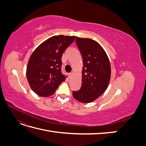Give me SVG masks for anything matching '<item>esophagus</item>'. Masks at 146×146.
<instances>
[{
  "instance_id": "1",
  "label": "esophagus",
  "mask_w": 146,
  "mask_h": 146,
  "mask_svg": "<svg viewBox=\"0 0 146 146\" xmlns=\"http://www.w3.org/2000/svg\"><path fill=\"white\" fill-rule=\"evenodd\" d=\"M72 75H73V72H70V73H69V77H71L72 76Z\"/></svg>"
}]
</instances>
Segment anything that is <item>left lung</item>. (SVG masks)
<instances>
[{"mask_svg": "<svg viewBox=\"0 0 146 146\" xmlns=\"http://www.w3.org/2000/svg\"><path fill=\"white\" fill-rule=\"evenodd\" d=\"M76 42L82 55L83 68L81 88L72 95L82 103H90L107 90L111 77V66L103 48L94 40L76 37Z\"/></svg>", "mask_w": 146, "mask_h": 146, "instance_id": "8db88e82", "label": "left lung"}]
</instances>
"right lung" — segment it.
<instances>
[{
  "mask_svg": "<svg viewBox=\"0 0 146 146\" xmlns=\"http://www.w3.org/2000/svg\"><path fill=\"white\" fill-rule=\"evenodd\" d=\"M75 38L54 36L41 44L32 53L26 75L30 88L38 96L52 95L60 83L65 80L66 77L61 72V57Z\"/></svg>",
  "mask_w": 146,
  "mask_h": 146,
  "instance_id": "add662e5",
  "label": "right lung"
}]
</instances>
